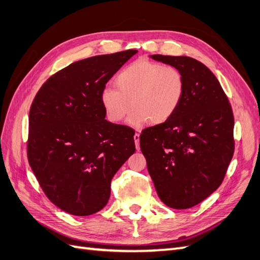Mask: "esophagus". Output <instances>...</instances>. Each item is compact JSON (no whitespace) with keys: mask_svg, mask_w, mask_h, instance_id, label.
Listing matches in <instances>:
<instances>
[{"mask_svg":"<svg viewBox=\"0 0 260 260\" xmlns=\"http://www.w3.org/2000/svg\"><path fill=\"white\" fill-rule=\"evenodd\" d=\"M134 142H135V145H136V150L139 151L140 150V134L139 133H135Z\"/></svg>","mask_w":260,"mask_h":260,"instance_id":"obj_1","label":"esophagus"}]
</instances>
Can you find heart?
<instances>
[{
  "label": "heart",
  "instance_id": "1",
  "mask_svg": "<svg viewBox=\"0 0 260 260\" xmlns=\"http://www.w3.org/2000/svg\"><path fill=\"white\" fill-rule=\"evenodd\" d=\"M116 90L105 88L101 102L109 121L119 124L134 109L131 124L148 121L159 125L169 120L180 106L184 93V78L173 66L139 59L119 71L114 80Z\"/></svg>",
  "mask_w": 260,
  "mask_h": 260
}]
</instances>
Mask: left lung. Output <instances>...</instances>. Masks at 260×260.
<instances>
[{"label": "left lung", "mask_w": 260, "mask_h": 260, "mask_svg": "<svg viewBox=\"0 0 260 260\" xmlns=\"http://www.w3.org/2000/svg\"><path fill=\"white\" fill-rule=\"evenodd\" d=\"M151 57L178 68L185 87L172 117L142 132L141 151L161 201L173 209H189L224 179L235 152L233 108L202 62L184 56Z\"/></svg>", "instance_id": "left-lung-1"}]
</instances>
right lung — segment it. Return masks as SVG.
<instances>
[{
  "label": "right lung",
  "mask_w": 260,
  "mask_h": 260,
  "mask_svg": "<svg viewBox=\"0 0 260 260\" xmlns=\"http://www.w3.org/2000/svg\"><path fill=\"white\" fill-rule=\"evenodd\" d=\"M137 50L79 60L52 75L33 99L27 161L54 206L90 215L106 206L110 181L135 152L134 132L105 119L101 93Z\"/></svg>",
  "instance_id": "right-lung-1"
}]
</instances>
